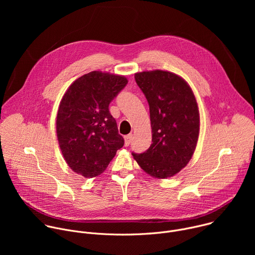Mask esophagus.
I'll return each instance as SVG.
<instances>
[{
  "label": "esophagus",
  "mask_w": 255,
  "mask_h": 255,
  "mask_svg": "<svg viewBox=\"0 0 255 255\" xmlns=\"http://www.w3.org/2000/svg\"><path fill=\"white\" fill-rule=\"evenodd\" d=\"M132 140H133V135L132 134H128V135L125 136V145H126V146H128Z\"/></svg>",
  "instance_id": "34e87169"
}]
</instances>
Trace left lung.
<instances>
[{
  "label": "left lung",
  "mask_w": 255,
  "mask_h": 255,
  "mask_svg": "<svg viewBox=\"0 0 255 255\" xmlns=\"http://www.w3.org/2000/svg\"><path fill=\"white\" fill-rule=\"evenodd\" d=\"M135 81L149 105L152 144L132 155L149 175L170 177L189 163L197 146L200 114L195 95L183 78L169 71L137 72Z\"/></svg>",
  "instance_id": "8db88e82"
}]
</instances>
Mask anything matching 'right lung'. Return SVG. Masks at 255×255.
Wrapping results in <instances>:
<instances>
[{
  "label": "right lung",
  "mask_w": 255,
  "mask_h": 255,
  "mask_svg": "<svg viewBox=\"0 0 255 255\" xmlns=\"http://www.w3.org/2000/svg\"><path fill=\"white\" fill-rule=\"evenodd\" d=\"M123 76L91 71L70 85L56 118L59 147L67 165L90 178L101 174L123 147L109 105L125 88Z\"/></svg>",
  "instance_id": "1"
}]
</instances>
